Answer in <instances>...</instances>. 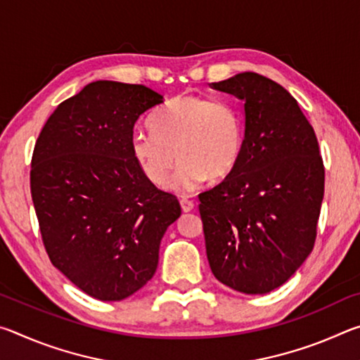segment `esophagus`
Wrapping results in <instances>:
<instances>
[{"label":"esophagus","instance_id":"obj_1","mask_svg":"<svg viewBox=\"0 0 360 360\" xmlns=\"http://www.w3.org/2000/svg\"><path fill=\"white\" fill-rule=\"evenodd\" d=\"M179 203H181V208L184 212H191L195 208V203L192 202V200H188L187 197H181Z\"/></svg>","mask_w":360,"mask_h":360}]
</instances>
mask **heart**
<instances>
[{
	"label": "heart",
	"instance_id": "heart-1",
	"mask_svg": "<svg viewBox=\"0 0 360 360\" xmlns=\"http://www.w3.org/2000/svg\"><path fill=\"white\" fill-rule=\"evenodd\" d=\"M148 129L150 135L133 136L131 155L146 179L157 187L167 184L176 158L181 163L173 186L192 192L208 178L230 176L245 150V117L227 100L178 95L150 114Z\"/></svg>",
	"mask_w": 360,
	"mask_h": 360
}]
</instances>
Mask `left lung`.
<instances>
[{
  "label": "left lung",
  "instance_id": "1",
  "mask_svg": "<svg viewBox=\"0 0 360 360\" xmlns=\"http://www.w3.org/2000/svg\"><path fill=\"white\" fill-rule=\"evenodd\" d=\"M212 89L245 101L246 141L233 173L198 195L206 255L243 294L283 285L313 251L324 163L297 100L271 79L241 72Z\"/></svg>",
  "mask_w": 360,
  "mask_h": 360
}]
</instances>
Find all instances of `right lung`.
Here are the masks:
<instances>
[{
	"label": "right lung",
	"mask_w": 360,
	"mask_h": 360,
	"mask_svg": "<svg viewBox=\"0 0 360 360\" xmlns=\"http://www.w3.org/2000/svg\"><path fill=\"white\" fill-rule=\"evenodd\" d=\"M163 100L141 84L96 81L60 103L34 144L30 188L52 265L85 294L119 302L154 276L181 216L131 155L138 117Z\"/></svg>",
	"instance_id": "obj_1"
}]
</instances>
